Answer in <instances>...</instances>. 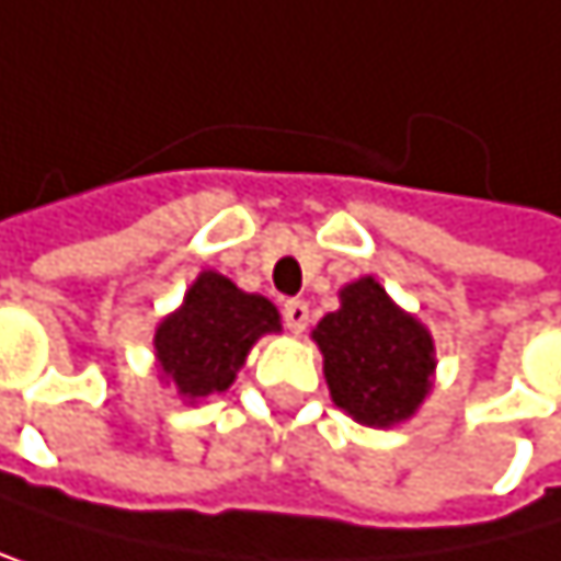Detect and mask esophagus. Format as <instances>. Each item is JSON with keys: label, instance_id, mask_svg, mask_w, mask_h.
Instances as JSON below:
<instances>
[{"label": "esophagus", "instance_id": "esophagus-1", "mask_svg": "<svg viewBox=\"0 0 561 561\" xmlns=\"http://www.w3.org/2000/svg\"><path fill=\"white\" fill-rule=\"evenodd\" d=\"M308 321H311V311H308L305 301H284V324H287V331L301 335V331L308 328Z\"/></svg>", "mask_w": 561, "mask_h": 561}]
</instances>
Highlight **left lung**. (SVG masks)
<instances>
[{
	"mask_svg": "<svg viewBox=\"0 0 561 561\" xmlns=\"http://www.w3.org/2000/svg\"><path fill=\"white\" fill-rule=\"evenodd\" d=\"M339 297L342 308L311 331L335 407L365 426L410 420L433 389L430 331L402 311L376 277L345 284Z\"/></svg>",
	"mask_w": 561,
	"mask_h": 561,
	"instance_id": "1",
	"label": "left lung"
}]
</instances>
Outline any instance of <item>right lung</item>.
Returning a JSON list of instances; mask_svg holds the SVG:
<instances>
[{
	"instance_id": "obj_1",
	"label": "right lung",
	"mask_w": 561,
	"mask_h": 561,
	"mask_svg": "<svg viewBox=\"0 0 561 561\" xmlns=\"http://www.w3.org/2000/svg\"><path fill=\"white\" fill-rule=\"evenodd\" d=\"M271 331H280V314L267 297L203 271L185 290L182 308L154 328V362L182 399L196 402L230 389L253 342Z\"/></svg>"
}]
</instances>
